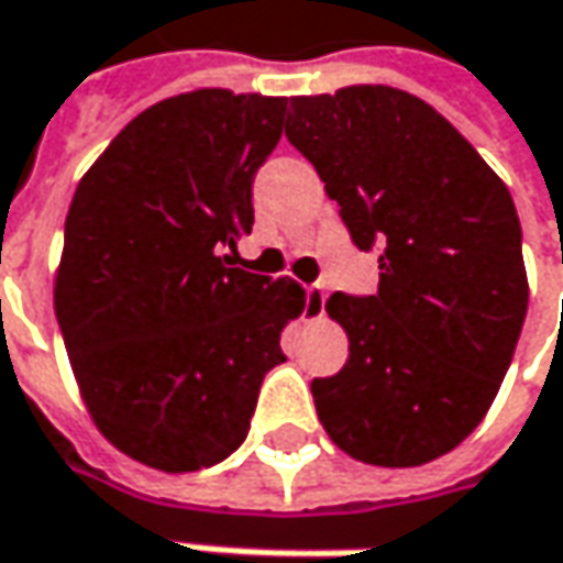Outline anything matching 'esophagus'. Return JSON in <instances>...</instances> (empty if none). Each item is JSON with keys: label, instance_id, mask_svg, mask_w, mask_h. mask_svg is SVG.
Instances as JSON below:
<instances>
[{"label": "esophagus", "instance_id": "obj_1", "mask_svg": "<svg viewBox=\"0 0 563 563\" xmlns=\"http://www.w3.org/2000/svg\"><path fill=\"white\" fill-rule=\"evenodd\" d=\"M323 301H327V286L323 283L305 286V314L308 318H320L323 314Z\"/></svg>", "mask_w": 563, "mask_h": 563}]
</instances>
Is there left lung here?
<instances>
[{"label":"left lung","mask_w":563,"mask_h":563,"mask_svg":"<svg viewBox=\"0 0 563 563\" xmlns=\"http://www.w3.org/2000/svg\"><path fill=\"white\" fill-rule=\"evenodd\" d=\"M286 140L340 202L352 243L379 252L374 296L327 299L349 361L311 383L323 430L377 467L452 452L489 411L527 318L508 186L437 108L393 87L296 96Z\"/></svg>","instance_id":"left-lung-1"}]
</instances>
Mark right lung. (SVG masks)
<instances>
[{"mask_svg": "<svg viewBox=\"0 0 563 563\" xmlns=\"http://www.w3.org/2000/svg\"><path fill=\"white\" fill-rule=\"evenodd\" d=\"M286 99L196 89L146 108L84 174L65 221L55 318L89 417L124 455L186 474L243 445L286 361L296 280L230 267Z\"/></svg>", "mask_w": 563, "mask_h": 563, "instance_id": "right-lung-1", "label": "right lung"}]
</instances>
